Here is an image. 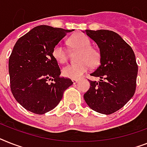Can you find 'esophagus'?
I'll return each mask as SVG.
<instances>
[{
	"label": "esophagus",
	"instance_id": "1",
	"mask_svg": "<svg viewBox=\"0 0 147 147\" xmlns=\"http://www.w3.org/2000/svg\"><path fill=\"white\" fill-rule=\"evenodd\" d=\"M72 82L74 84H76V83L78 82V80H72Z\"/></svg>",
	"mask_w": 147,
	"mask_h": 147
}]
</instances>
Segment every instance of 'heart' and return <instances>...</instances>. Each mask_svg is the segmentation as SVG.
Listing matches in <instances>:
<instances>
[{"label": "heart", "instance_id": "heart-1", "mask_svg": "<svg viewBox=\"0 0 147 147\" xmlns=\"http://www.w3.org/2000/svg\"><path fill=\"white\" fill-rule=\"evenodd\" d=\"M69 44L74 49L80 51L77 56L79 62L68 65L62 68V74L67 78L78 80L88 71L89 66H95L99 63L100 55L92 48L90 40L83 34H76L69 39ZM53 56L61 64L67 61V53L63 45L58 43L53 49Z\"/></svg>", "mask_w": 147, "mask_h": 147}]
</instances>
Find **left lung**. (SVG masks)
<instances>
[{"label":"left lung","instance_id":"8db88e82","mask_svg":"<svg viewBox=\"0 0 147 147\" xmlns=\"http://www.w3.org/2000/svg\"><path fill=\"white\" fill-rule=\"evenodd\" d=\"M85 32L98 45L100 57V65L90 74L100 80H89L90 88L84 94L85 101L96 112L111 114L122 108L135 92L138 71L135 55L114 31L86 30Z\"/></svg>","mask_w":147,"mask_h":147}]
</instances>
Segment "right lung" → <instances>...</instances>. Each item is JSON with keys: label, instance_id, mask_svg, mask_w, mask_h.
I'll return each mask as SVG.
<instances>
[{"label": "right lung", "instance_id": "obj_1", "mask_svg": "<svg viewBox=\"0 0 147 147\" xmlns=\"http://www.w3.org/2000/svg\"><path fill=\"white\" fill-rule=\"evenodd\" d=\"M73 31L40 25L16 43L9 59L11 92L28 111L44 114L53 110L73 84L70 79L60 77L61 70L53 56L55 46Z\"/></svg>", "mask_w": 147, "mask_h": 147}]
</instances>
